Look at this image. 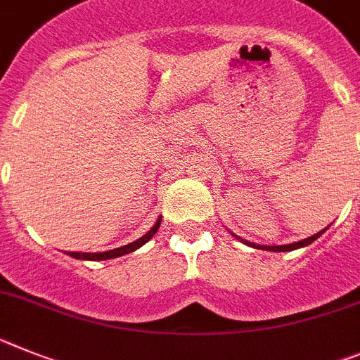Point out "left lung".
<instances>
[{"instance_id": "left-lung-1", "label": "left lung", "mask_w": 360, "mask_h": 360, "mask_svg": "<svg viewBox=\"0 0 360 360\" xmlns=\"http://www.w3.org/2000/svg\"><path fill=\"white\" fill-rule=\"evenodd\" d=\"M330 227V226H328ZM328 227H324L322 231L315 233V235L308 236V238H304V240H299V242H293V244H284V245H260V244H255V242H250V240H244V238H240V236H236L235 233H231L233 236H235L236 240H240L242 244L250 245V248H255V250H264V251H278V253H284V251H293V250H300V248H306V245H309L311 242H315L319 238V236L322 235V233L326 231Z\"/></svg>"}]
</instances>
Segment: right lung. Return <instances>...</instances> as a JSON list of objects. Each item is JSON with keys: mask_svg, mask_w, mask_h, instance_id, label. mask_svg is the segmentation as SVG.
Masks as SVG:
<instances>
[{"mask_svg": "<svg viewBox=\"0 0 360 360\" xmlns=\"http://www.w3.org/2000/svg\"><path fill=\"white\" fill-rule=\"evenodd\" d=\"M160 222H162V217L158 218L155 222V226L150 227L149 231L146 233L143 236H140L138 240L131 242V244L127 245H122V248H116V250H110V251H103V253H76V251H69V257H72V259H78V260H110V259H118V257H122V255H127V253H133V251L140 250L146 242H149L153 236H155V233L158 231L160 227Z\"/></svg>", "mask_w": 360, "mask_h": 360, "instance_id": "obj_1", "label": "right lung"}]
</instances>
